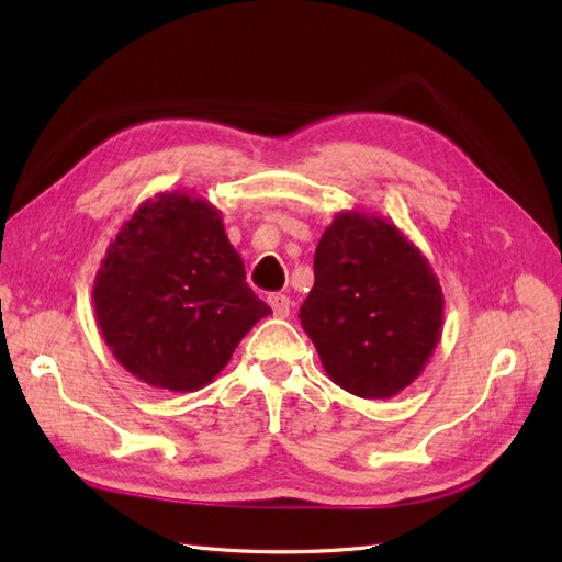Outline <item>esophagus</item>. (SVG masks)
Instances as JSON below:
<instances>
[{
	"instance_id": "34e87169",
	"label": "esophagus",
	"mask_w": 562,
	"mask_h": 562,
	"mask_svg": "<svg viewBox=\"0 0 562 562\" xmlns=\"http://www.w3.org/2000/svg\"><path fill=\"white\" fill-rule=\"evenodd\" d=\"M267 302H269V307L274 310V316L285 318L288 314H291V300H288L285 295H281V293H271V295L267 297Z\"/></svg>"
}]
</instances>
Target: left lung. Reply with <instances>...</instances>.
<instances>
[{
    "label": "left lung",
    "mask_w": 562,
    "mask_h": 562,
    "mask_svg": "<svg viewBox=\"0 0 562 562\" xmlns=\"http://www.w3.org/2000/svg\"><path fill=\"white\" fill-rule=\"evenodd\" d=\"M443 307L429 260L394 223L342 211L316 246L314 288L300 321L337 386L391 398L429 363Z\"/></svg>",
    "instance_id": "8db88e82"
}]
</instances>
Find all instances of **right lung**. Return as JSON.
Returning a JSON list of instances; mask_svg holds the SVG:
<instances>
[{
	"label": "right lung",
	"mask_w": 562,
	"mask_h": 562,
	"mask_svg": "<svg viewBox=\"0 0 562 562\" xmlns=\"http://www.w3.org/2000/svg\"><path fill=\"white\" fill-rule=\"evenodd\" d=\"M98 328L135 380L196 391L220 375L271 310L246 283L223 217L192 192L143 201L93 281Z\"/></svg>",
	"instance_id": "add662e5"
}]
</instances>
